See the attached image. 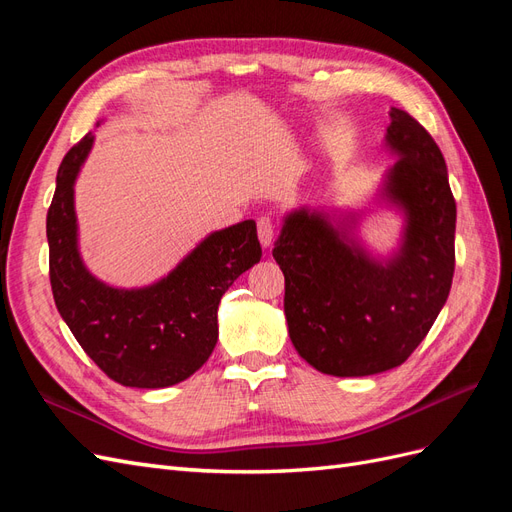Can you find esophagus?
<instances>
[{
    "instance_id": "1",
    "label": "esophagus",
    "mask_w": 512,
    "mask_h": 512,
    "mask_svg": "<svg viewBox=\"0 0 512 512\" xmlns=\"http://www.w3.org/2000/svg\"><path fill=\"white\" fill-rule=\"evenodd\" d=\"M273 232H275V226H273L269 215H262V218H258V239H260L262 247H269L273 243Z\"/></svg>"
}]
</instances>
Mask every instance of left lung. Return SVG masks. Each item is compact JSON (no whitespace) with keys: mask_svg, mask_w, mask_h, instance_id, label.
Segmentation results:
<instances>
[{"mask_svg":"<svg viewBox=\"0 0 512 512\" xmlns=\"http://www.w3.org/2000/svg\"><path fill=\"white\" fill-rule=\"evenodd\" d=\"M376 203L404 218L399 245L380 256L359 232L361 213L299 207L284 215L273 258L286 277L292 346L322 374L371 376L404 363L444 307L455 271L457 207L431 134L391 108Z\"/></svg>","mask_w":512,"mask_h":512,"instance_id":"1","label":"left lung"}]
</instances>
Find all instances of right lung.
<instances>
[{"mask_svg": "<svg viewBox=\"0 0 512 512\" xmlns=\"http://www.w3.org/2000/svg\"><path fill=\"white\" fill-rule=\"evenodd\" d=\"M94 141L85 134L57 170L46 215L53 299L76 342L108 378L134 389H164L190 378L218 344L222 294L262 256L256 222L211 232L149 286H108L85 267L74 211V183Z\"/></svg>", "mask_w": 512, "mask_h": 512, "instance_id": "add662e5", "label": "right lung"}]
</instances>
